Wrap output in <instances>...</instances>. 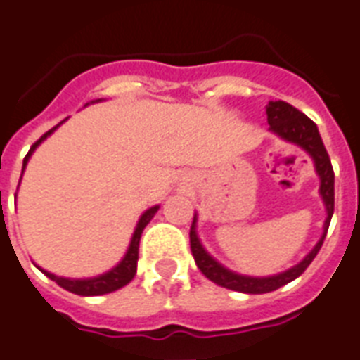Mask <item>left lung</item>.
Instances as JSON below:
<instances>
[{
	"label": "left lung",
	"mask_w": 360,
	"mask_h": 360,
	"mask_svg": "<svg viewBox=\"0 0 360 360\" xmlns=\"http://www.w3.org/2000/svg\"><path fill=\"white\" fill-rule=\"evenodd\" d=\"M266 113L267 124H269V130L273 134H277L281 139L299 145L304 152H309V156L314 160L316 172L320 176V195L327 210V219L323 223V236L320 238V241L316 243L314 249L303 260L299 262L297 266L290 267L286 271L273 275V277H247V275L230 271L225 266H221L215 258L210 257L202 243H200V240H198L197 215H195L193 225L189 230V243H191V252H193V258L197 262V267L202 271L204 277L210 278L212 283L219 284L223 288L234 290V292H243V294H267V292H273V290L281 288L284 284L292 283L294 278H297L310 266V262L314 260L318 251L323 245L327 230H329L330 217H333V212H335V171H333L329 154H327L326 146H323L318 126L307 115L301 113L294 105H290L288 102H283V100L267 103Z\"/></svg>",
	"instance_id": "obj_1"
}]
</instances>
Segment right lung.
Listing matches in <instances>:
<instances>
[{
    "label": "right lung",
    "mask_w": 360,
    "mask_h": 360,
    "mask_svg": "<svg viewBox=\"0 0 360 360\" xmlns=\"http://www.w3.org/2000/svg\"><path fill=\"white\" fill-rule=\"evenodd\" d=\"M65 122V120H63ZM59 122L57 126H53L50 131H46L42 137H40L37 143L30 148L27 152V156L24 158V167H22V174H24V169L30 162L31 154L34 152V148L42 143V141L48 137L50 134L59 128L63 124ZM160 210V206H152L145 212V214L141 215L139 223L135 226L134 230V236H131V241H130V247H128V251H126L124 258L113 267V269H109L108 273H103V275H98V277H93V278H66V277H57L53 273L46 271V269H40V271L44 273L46 277H50L51 281H56L61 288L68 290L72 294H77V295H103V294H109V292H115V290L122 288L126 284L130 283L131 278L135 277V271H137V258H139V240H141V234H143V230L145 226L150 223V219L156 215V212Z\"/></svg>",
    "instance_id": "add662e5"
}]
</instances>
